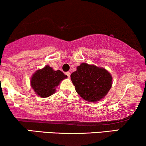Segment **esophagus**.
I'll return each mask as SVG.
<instances>
[{"label":"esophagus","mask_w":146,"mask_h":146,"mask_svg":"<svg viewBox=\"0 0 146 146\" xmlns=\"http://www.w3.org/2000/svg\"><path fill=\"white\" fill-rule=\"evenodd\" d=\"M66 75H67V76H68V78H70V73L69 72H66Z\"/></svg>","instance_id":"1"}]
</instances>
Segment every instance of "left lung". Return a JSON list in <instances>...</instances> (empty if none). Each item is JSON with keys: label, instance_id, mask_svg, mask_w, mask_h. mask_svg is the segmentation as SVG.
I'll list each match as a JSON object with an SVG mask.
<instances>
[{"label": "left lung", "instance_id": "8db88e82", "mask_svg": "<svg viewBox=\"0 0 146 146\" xmlns=\"http://www.w3.org/2000/svg\"><path fill=\"white\" fill-rule=\"evenodd\" d=\"M71 80L78 94L87 102L103 99L111 89L112 78L107 70L87 64H81L72 73Z\"/></svg>", "mask_w": 146, "mask_h": 146}]
</instances>
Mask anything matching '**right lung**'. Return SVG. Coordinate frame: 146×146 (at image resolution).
Masks as SVG:
<instances>
[{
    "label": "right lung",
    "instance_id": "right-lung-1",
    "mask_svg": "<svg viewBox=\"0 0 146 146\" xmlns=\"http://www.w3.org/2000/svg\"><path fill=\"white\" fill-rule=\"evenodd\" d=\"M60 70H53L48 66L37 70L31 79V86L36 93L42 98L53 94L60 81L67 78Z\"/></svg>",
    "mask_w": 146,
    "mask_h": 146
}]
</instances>
